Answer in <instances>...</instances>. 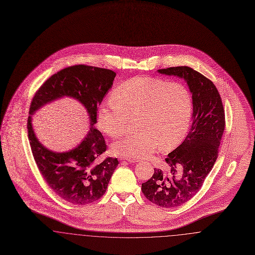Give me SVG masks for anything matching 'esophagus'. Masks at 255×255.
I'll return each instance as SVG.
<instances>
[{
	"instance_id": "34e87169",
	"label": "esophagus",
	"mask_w": 255,
	"mask_h": 255,
	"mask_svg": "<svg viewBox=\"0 0 255 255\" xmlns=\"http://www.w3.org/2000/svg\"><path fill=\"white\" fill-rule=\"evenodd\" d=\"M121 160H127V161H129V162H137V161H138V159H134V158H121Z\"/></svg>"
}]
</instances>
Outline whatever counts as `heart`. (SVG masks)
<instances>
[{"label":"heart","instance_id":"1","mask_svg":"<svg viewBox=\"0 0 255 255\" xmlns=\"http://www.w3.org/2000/svg\"><path fill=\"white\" fill-rule=\"evenodd\" d=\"M193 102L189 90L180 82L152 76H135L117 86L111 100L97 111L99 128L112 138L127 131L135 117V132L112 146L115 155L145 158L159 148L178 145L190 127Z\"/></svg>","mask_w":255,"mask_h":255}]
</instances>
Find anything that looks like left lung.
Masks as SVG:
<instances>
[{"label":"left lung","mask_w":255,"mask_h":255,"mask_svg":"<svg viewBox=\"0 0 255 255\" xmlns=\"http://www.w3.org/2000/svg\"><path fill=\"white\" fill-rule=\"evenodd\" d=\"M158 72L184 78L193 100L191 129L182 144L165 158L167 169L154 168L153 176L141 184L147 200L173 208L186 203L203 186L218 157L226 118L218 90L205 75L185 66Z\"/></svg>","instance_id":"obj_1"}]
</instances>
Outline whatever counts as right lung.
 Masks as SVG:
<instances>
[{"mask_svg":"<svg viewBox=\"0 0 255 255\" xmlns=\"http://www.w3.org/2000/svg\"><path fill=\"white\" fill-rule=\"evenodd\" d=\"M116 73L88 65H74L51 75L38 89L29 106L32 115L41 106L67 96L78 99L90 117L91 130L84 140L67 153H54L42 145L34 134L31 117L27 118V135L37 167L49 187L63 200L76 206L96 202L105 194L118 158H98L106 151V141L97 129V111L109 91Z\"/></svg>","mask_w":255,"mask_h":255,"instance_id":"1","label":"right lung"}]
</instances>
